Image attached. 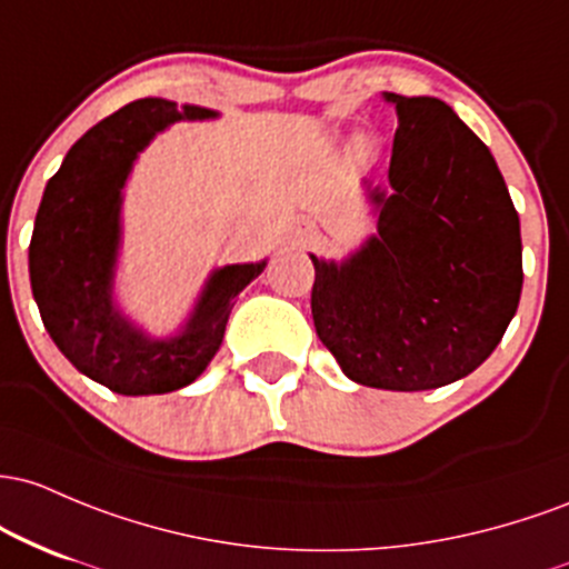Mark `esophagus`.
<instances>
[{
  "label": "esophagus",
  "mask_w": 569,
  "mask_h": 569,
  "mask_svg": "<svg viewBox=\"0 0 569 569\" xmlns=\"http://www.w3.org/2000/svg\"><path fill=\"white\" fill-rule=\"evenodd\" d=\"M306 236H311V233H315V231H311V228H306V231H303Z\"/></svg>",
  "instance_id": "esophagus-1"
}]
</instances>
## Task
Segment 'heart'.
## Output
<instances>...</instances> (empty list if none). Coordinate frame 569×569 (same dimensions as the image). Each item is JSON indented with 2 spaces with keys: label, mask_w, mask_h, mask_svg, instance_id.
Wrapping results in <instances>:
<instances>
[{
  "label": "heart",
  "mask_w": 569,
  "mask_h": 569,
  "mask_svg": "<svg viewBox=\"0 0 569 569\" xmlns=\"http://www.w3.org/2000/svg\"><path fill=\"white\" fill-rule=\"evenodd\" d=\"M373 139H368V137H362L360 142H357V152H360V156H370V152H373Z\"/></svg>",
  "instance_id": "obj_1"
}]
</instances>
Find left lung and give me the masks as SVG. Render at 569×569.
<instances>
[{"label":"left lung","mask_w":569,"mask_h":569,"mask_svg":"<svg viewBox=\"0 0 569 569\" xmlns=\"http://www.w3.org/2000/svg\"><path fill=\"white\" fill-rule=\"evenodd\" d=\"M398 112L389 184L366 182L376 233L315 263L319 341L357 385L422 392L465 379L519 309L521 228L491 158L449 104L381 93Z\"/></svg>","instance_id":"left-lung-1"}]
</instances>
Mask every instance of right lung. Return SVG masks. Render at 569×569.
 <instances>
[{"mask_svg":"<svg viewBox=\"0 0 569 569\" xmlns=\"http://www.w3.org/2000/svg\"><path fill=\"white\" fill-rule=\"evenodd\" d=\"M217 118L207 107L139 99L86 131L44 184L29 244L34 301L61 355L118 395H163L207 370L226 336L233 298L260 263L214 268L174 336L144 333L114 301L123 188L139 152L180 120Z\"/></svg>","mask_w":569,"mask_h":569,"instance_id":"add662e5","label":"right lung"}]
</instances>
